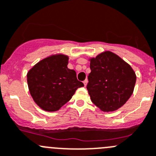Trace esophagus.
Returning <instances> with one entry per match:
<instances>
[{"label": "esophagus", "mask_w": 156, "mask_h": 156, "mask_svg": "<svg viewBox=\"0 0 156 156\" xmlns=\"http://www.w3.org/2000/svg\"><path fill=\"white\" fill-rule=\"evenodd\" d=\"M87 83H88V80H85L83 81V83H84V86H85V87H87Z\"/></svg>", "instance_id": "34e87169"}]
</instances>
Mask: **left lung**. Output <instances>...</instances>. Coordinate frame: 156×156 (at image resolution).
Wrapping results in <instances>:
<instances>
[{
	"instance_id": "left-lung-1",
	"label": "left lung",
	"mask_w": 156,
	"mask_h": 156,
	"mask_svg": "<svg viewBox=\"0 0 156 156\" xmlns=\"http://www.w3.org/2000/svg\"><path fill=\"white\" fill-rule=\"evenodd\" d=\"M90 61L87 89L91 101L103 112L117 110L133 94L136 81L134 70L110 51L99 53Z\"/></svg>"
}]
</instances>
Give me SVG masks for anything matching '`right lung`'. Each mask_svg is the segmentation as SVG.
<instances>
[{"mask_svg": "<svg viewBox=\"0 0 156 156\" xmlns=\"http://www.w3.org/2000/svg\"><path fill=\"white\" fill-rule=\"evenodd\" d=\"M68 60L66 55H51L38 62L27 74L30 93L44 110H59L77 89L84 87L77 80L76 71L67 67Z\"/></svg>", "mask_w": 156, "mask_h": 156, "instance_id": "right-lung-1", "label": "right lung"}]
</instances>
